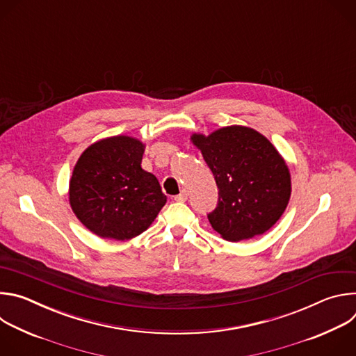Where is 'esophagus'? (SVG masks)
Returning <instances> with one entry per match:
<instances>
[{"instance_id": "34e87169", "label": "esophagus", "mask_w": 356, "mask_h": 356, "mask_svg": "<svg viewBox=\"0 0 356 356\" xmlns=\"http://www.w3.org/2000/svg\"><path fill=\"white\" fill-rule=\"evenodd\" d=\"M175 200L179 201V202H184V201L187 200V193H186V191H181L179 195L175 197Z\"/></svg>"}]
</instances>
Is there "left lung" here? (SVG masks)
<instances>
[{"instance_id": "obj_1", "label": "left lung", "mask_w": 356, "mask_h": 356, "mask_svg": "<svg viewBox=\"0 0 356 356\" xmlns=\"http://www.w3.org/2000/svg\"><path fill=\"white\" fill-rule=\"evenodd\" d=\"M211 169L220 198L209 214L211 227L227 241L262 235L283 216L291 195L284 158L261 132L228 125L209 135L190 136Z\"/></svg>"}]
</instances>
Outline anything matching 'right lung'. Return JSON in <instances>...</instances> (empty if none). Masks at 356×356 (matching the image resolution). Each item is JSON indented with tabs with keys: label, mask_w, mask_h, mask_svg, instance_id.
<instances>
[{
	"label": "right lung",
	"mask_w": 356,
	"mask_h": 356,
	"mask_svg": "<svg viewBox=\"0 0 356 356\" xmlns=\"http://www.w3.org/2000/svg\"><path fill=\"white\" fill-rule=\"evenodd\" d=\"M145 147L134 136H108L91 143L76 162L69 202L77 220L97 236L132 239L166 204L156 176L140 166Z\"/></svg>",
	"instance_id": "add662e5"
}]
</instances>
